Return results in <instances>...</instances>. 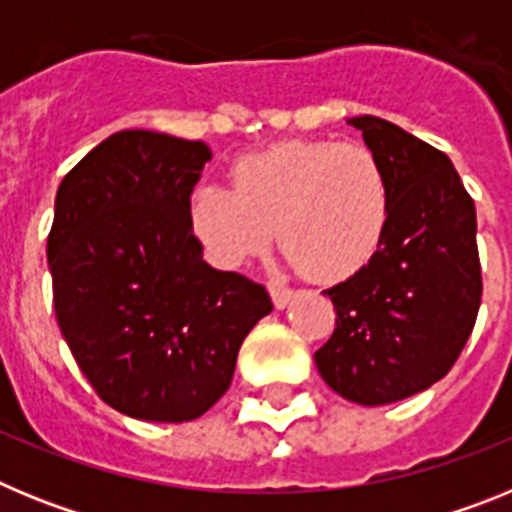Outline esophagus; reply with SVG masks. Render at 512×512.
Returning <instances> with one entry per match:
<instances>
[{
	"label": "esophagus",
	"instance_id": "obj_1",
	"mask_svg": "<svg viewBox=\"0 0 512 512\" xmlns=\"http://www.w3.org/2000/svg\"><path fill=\"white\" fill-rule=\"evenodd\" d=\"M269 295L274 307H277V310H284V307L289 305V300H292V289L282 287L279 282H269Z\"/></svg>",
	"mask_w": 512,
	"mask_h": 512
}]
</instances>
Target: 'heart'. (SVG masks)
I'll return each mask as SVG.
<instances>
[{
  "instance_id": "b5f03b06",
  "label": "heart",
  "mask_w": 512,
  "mask_h": 512,
  "mask_svg": "<svg viewBox=\"0 0 512 512\" xmlns=\"http://www.w3.org/2000/svg\"><path fill=\"white\" fill-rule=\"evenodd\" d=\"M230 189L200 184L189 225L207 259L235 269L269 248L274 228L289 261L315 282H336L372 259L390 220V182L361 143L284 140L241 158Z\"/></svg>"
}]
</instances>
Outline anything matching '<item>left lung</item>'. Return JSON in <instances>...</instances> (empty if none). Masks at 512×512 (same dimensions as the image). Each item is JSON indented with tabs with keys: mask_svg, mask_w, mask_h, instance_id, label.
<instances>
[{
	"mask_svg": "<svg viewBox=\"0 0 512 512\" xmlns=\"http://www.w3.org/2000/svg\"><path fill=\"white\" fill-rule=\"evenodd\" d=\"M348 125L382 161L390 220L369 264L323 292L336 330L315 364L346 400L390 405L446 377L472 333L482 302L477 212L446 153L382 117Z\"/></svg>",
	"mask_w": 512,
	"mask_h": 512,
	"instance_id": "obj_1",
	"label": "left lung"
}]
</instances>
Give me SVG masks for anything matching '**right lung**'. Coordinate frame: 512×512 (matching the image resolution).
I'll return each mask as SVG.
<instances>
[{"instance_id":"add662e5","label":"right lung","mask_w":512,"mask_h":512,"mask_svg":"<svg viewBox=\"0 0 512 512\" xmlns=\"http://www.w3.org/2000/svg\"><path fill=\"white\" fill-rule=\"evenodd\" d=\"M210 158L202 140L120 130L58 187L48 235L58 328L94 392L130 418L205 415L274 307L264 284L202 261L189 194Z\"/></svg>"}]
</instances>
